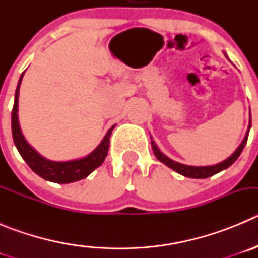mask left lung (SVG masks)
<instances>
[{
	"instance_id": "1",
	"label": "left lung",
	"mask_w": 258,
	"mask_h": 258,
	"mask_svg": "<svg viewBox=\"0 0 258 258\" xmlns=\"http://www.w3.org/2000/svg\"><path fill=\"white\" fill-rule=\"evenodd\" d=\"M249 127H250V124H249ZM249 127H248V132H247V134H245V138L243 140V142L240 143V146L238 147V150H236V151L234 152V154H232L229 159H226V160L222 161V163L217 164V165H212V166L183 165V164H179V163H177V161L170 160L169 157H166L163 152H160V150L157 149L154 141H151V146H152V150H154L155 156L157 157V160L161 161V163H164L165 165L169 166L170 169L175 170V172L179 173V174H182V175H184V177H190V178H208V177H211V175L216 174V173L221 172V170H223V169H226V168H229L231 164L235 163V160L238 159L239 156H240L241 151H243V149H244L245 145H247L248 134H249Z\"/></svg>"
}]
</instances>
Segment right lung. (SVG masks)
Instances as JSON below:
<instances>
[{
	"label": "right lung",
	"instance_id": "right-lung-1",
	"mask_svg": "<svg viewBox=\"0 0 258 258\" xmlns=\"http://www.w3.org/2000/svg\"><path fill=\"white\" fill-rule=\"evenodd\" d=\"M22 77L23 75L20 76L19 83H18L13 112H11V131H13L14 143L17 146L19 154L26 160L29 168L35 173H37L40 177L46 179V181L56 182V183H71V182L80 181V179L88 177L106 159L109 147V137H111L112 129L115 126H112L107 132L106 137L103 138L101 145L98 146L97 149L86 157L79 159V160L64 161V163L46 160V159H44V157L38 155L35 150L32 149L31 146L27 143V141L24 140L22 132H20L19 122H18V97H19V88L20 83H22Z\"/></svg>",
	"mask_w": 258,
	"mask_h": 258
}]
</instances>
